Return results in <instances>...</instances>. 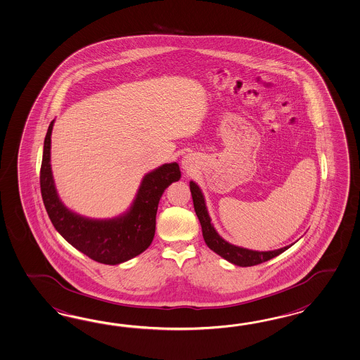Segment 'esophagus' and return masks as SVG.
I'll return each mask as SVG.
<instances>
[{"instance_id": "1", "label": "esophagus", "mask_w": 360, "mask_h": 360, "mask_svg": "<svg viewBox=\"0 0 360 360\" xmlns=\"http://www.w3.org/2000/svg\"><path fill=\"white\" fill-rule=\"evenodd\" d=\"M181 163H183V167H184L185 169H188V168H191V167H192V165H191V163H192V159L185 157Z\"/></svg>"}]
</instances>
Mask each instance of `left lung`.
Here are the masks:
<instances>
[{"label": "left lung", "instance_id": "1", "mask_svg": "<svg viewBox=\"0 0 360 360\" xmlns=\"http://www.w3.org/2000/svg\"><path fill=\"white\" fill-rule=\"evenodd\" d=\"M191 186V193L193 198L194 212L198 217V221L201 223L202 227V235L205 243L212 252L219 255L221 257L227 259L231 264L238 265V266H255L258 264H262L267 259L277 257L278 255L283 253L285 250L290 248L291 245H287L285 248L276 249V250H269V252H258V250H252V249L241 248L236 247L233 244H230L229 241L221 239L218 235V232L214 229L212 224V219L209 217V212L206 209V203L203 198L202 192L198 188V185L194 181L189 183Z\"/></svg>", "mask_w": 360, "mask_h": 360}]
</instances>
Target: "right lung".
<instances>
[{"label": "right lung", "instance_id": "obj_1", "mask_svg": "<svg viewBox=\"0 0 360 360\" xmlns=\"http://www.w3.org/2000/svg\"><path fill=\"white\" fill-rule=\"evenodd\" d=\"M52 121L46 131L40 168V191L56 230L74 248L105 265H117L141 255L155 235L158 203L168 185L181 177L179 165L167 163L143 176L129 210L112 219H90L61 202L51 168Z\"/></svg>", "mask_w": 360, "mask_h": 360}]
</instances>
